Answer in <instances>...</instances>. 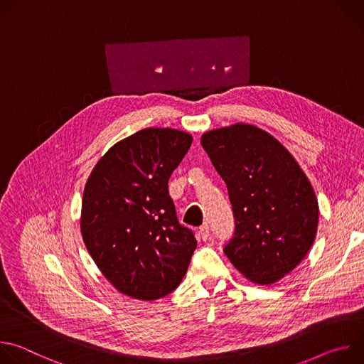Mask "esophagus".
I'll use <instances>...</instances> for the list:
<instances>
[{"label": "esophagus", "instance_id": "34e87169", "mask_svg": "<svg viewBox=\"0 0 364 364\" xmlns=\"http://www.w3.org/2000/svg\"><path fill=\"white\" fill-rule=\"evenodd\" d=\"M198 236H200V237H201V240H204V242L210 240V228L207 226V225L201 226V228H200V230H198Z\"/></svg>", "mask_w": 364, "mask_h": 364}]
</instances>
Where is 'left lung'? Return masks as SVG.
Wrapping results in <instances>:
<instances>
[{
  "label": "left lung",
  "mask_w": 364,
  "mask_h": 364,
  "mask_svg": "<svg viewBox=\"0 0 364 364\" xmlns=\"http://www.w3.org/2000/svg\"><path fill=\"white\" fill-rule=\"evenodd\" d=\"M200 142L232 203L235 233L223 252L252 282L279 281L314 243L318 201L313 186L289 151L257 127L213 129Z\"/></svg>",
  "instance_id": "left-lung-1"
}]
</instances>
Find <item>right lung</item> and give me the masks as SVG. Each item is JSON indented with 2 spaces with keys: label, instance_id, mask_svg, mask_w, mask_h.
<instances>
[{
  "label": "right lung",
  "instance_id": "add662e5",
  "mask_svg": "<svg viewBox=\"0 0 364 364\" xmlns=\"http://www.w3.org/2000/svg\"><path fill=\"white\" fill-rule=\"evenodd\" d=\"M191 135L146 128L97 161L83 191L80 230L99 271L119 292L152 301L184 278L197 240L180 225L168 180Z\"/></svg>",
  "mask_w": 364,
  "mask_h": 364
}]
</instances>
